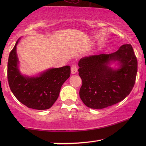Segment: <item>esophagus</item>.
Returning <instances> with one entry per match:
<instances>
[{"label":"esophagus","instance_id":"obj_1","mask_svg":"<svg viewBox=\"0 0 146 146\" xmlns=\"http://www.w3.org/2000/svg\"><path fill=\"white\" fill-rule=\"evenodd\" d=\"M77 70H78V68L76 65H72L71 67V73L72 74H75L77 72Z\"/></svg>","mask_w":146,"mask_h":146}]
</instances>
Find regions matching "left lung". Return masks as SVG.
<instances>
[{"label":"left lung","mask_w":146,"mask_h":146,"mask_svg":"<svg viewBox=\"0 0 146 146\" xmlns=\"http://www.w3.org/2000/svg\"><path fill=\"white\" fill-rule=\"evenodd\" d=\"M119 67L112 69L111 62ZM79 76L82 80L80 97L93 109H102L123 100L134 86L137 60L131 44H123L115 52L92 55L80 60Z\"/></svg>","instance_id":"8db88e82"}]
</instances>
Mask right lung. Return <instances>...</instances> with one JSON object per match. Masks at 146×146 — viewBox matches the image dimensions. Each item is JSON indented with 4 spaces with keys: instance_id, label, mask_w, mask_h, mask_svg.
I'll return each mask as SVG.
<instances>
[{
    "instance_id": "obj_1",
    "label": "right lung",
    "mask_w": 146,
    "mask_h": 146,
    "mask_svg": "<svg viewBox=\"0 0 146 146\" xmlns=\"http://www.w3.org/2000/svg\"><path fill=\"white\" fill-rule=\"evenodd\" d=\"M19 39L10 52L8 60L10 88L18 100L29 108L49 109L58 98L62 86L70 76V66L48 69L36 76L22 74L17 54Z\"/></svg>"
}]
</instances>
